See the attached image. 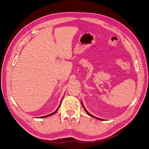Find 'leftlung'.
Here are the masks:
<instances>
[{"label": "left lung", "mask_w": 149, "mask_h": 149, "mask_svg": "<svg viewBox=\"0 0 149 149\" xmlns=\"http://www.w3.org/2000/svg\"><path fill=\"white\" fill-rule=\"evenodd\" d=\"M81 103H82V106H83V108H84V111H86V113L88 114V115H89L90 116H91V117H93V118H96V119H99V120H102V119H100V118H96V117H94V116H93V115H91V114H89V112L87 111V110L85 109V107H84V105H83V102H81Z\"/></svg>", "instance_id": "obj_1"}]
</instances>
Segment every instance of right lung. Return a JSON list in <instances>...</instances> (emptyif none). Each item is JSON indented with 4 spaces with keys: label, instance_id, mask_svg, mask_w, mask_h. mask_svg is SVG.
Wrapping results in <instances>:
<instances>
[{
    "label": "right lung",
    "instance_id": "add662e5",
    "mask_svg": "<svg viewBox=\"0 0 149 149\" xmlns=\"http://www.w3.org/2000/svg\"><path fill=\"white\" fill-rule=\"evenodd\" d=\"M60 105L59 106V107H58V109L55 111V112H53V113H52V114H48V115H47V116H42V117H40V118H47V117H48V116H52V115H53V114H55L56 113V112H57V111H58V108H59L60 107Z\"/></svg>",
    "mask_w": 149,
    "mask_h": 149
}]
</instances>
